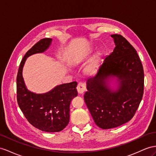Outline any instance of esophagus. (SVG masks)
I'll return each mask as SVG.
<instances>
[{"label": "esophagus", "instance_id": "1", "mask_svg": "<svg viewBox=\"0 0 156 156\" xmlns=\"http://www.w3.org/2000/svg\"><path fill=\"white\" fill-rule=\"evenodd\" d=\"M76 89H77V91H78V94H83L86 91V87L85 83H83V82H80L78 83V86L76 87Z\"/></svg>", "mask_w": 156, "mask_h": 156}]
</instances>
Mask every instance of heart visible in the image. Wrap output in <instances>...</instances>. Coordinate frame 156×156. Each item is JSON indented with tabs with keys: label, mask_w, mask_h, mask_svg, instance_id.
I'll return each mask as SVG.
<instances>
[{
	"label": "heart",
	"mask_w": 156,
	"mask_h": 156,
	"mask_svg": "<svg viewBox=\"0 0 156 156\" xmlns=\"http://www.w3.org/2000/svg\"><path fill=\"white\" fill-rule=\"evenodd\" d=\"M87 55H88V54H86V55H83L81 58H80V61H81V60H82V59H83V58H85ZM97 65H98V61H94L91 64V65H90L88 66H87V67L86 68V73H87V74H91V73H94V72L95 70V69H96Z\"/></svg>",
	"instance_id": "1"
}]
</instances>
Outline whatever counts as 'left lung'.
Returning a JSON list of instances; mask_svg holds the SVG:
<instances>
[{
    "label": "left lung",
    "instance_id": "8db88e82",
    "mask_svg": "<svg viewBox=\"0 0 156 156\" xmlns=\"http://www.w3.org/2000/svg\"><path fill=\"white\" fill-rule=\"evenodd\" d=\"M115 47L94 76L87 80L83 99L95 123L103 129L117 127L134 117L144 94L142 64L133 46L121 35L113 34ZM111 76L119 78L116 91L107 86Z\"/></svg>",
    "mask_w": 156,
    "mask_h": 156
}]
</instances>
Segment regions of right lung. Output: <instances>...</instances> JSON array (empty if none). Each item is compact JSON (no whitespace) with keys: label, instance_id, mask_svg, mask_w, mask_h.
<instances>
[{"label":"right lung","instance_id":"add662e5","mask_svg":"<svg viewBox=\"0 0 156 156\" xmlns=\"http://www.w3.org/2000/svg\"><path fill=\"white\" fill-rule=\"evenodd\" d=\"M52 39H40L27 51L19 66L16 77L17 101L28 122L42 131L55 133L63 130L69 122L70 105L78 95L77 82L57 86L49 92L37 94L26 88L22 76L23 66L27 57L43 53L51 45Z\"/></svg>","mask_w":156,"mask_h":156}]
</instances>
